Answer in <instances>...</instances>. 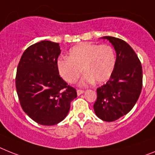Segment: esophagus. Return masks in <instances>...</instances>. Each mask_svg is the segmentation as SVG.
<instances>
[{
    "mask_svg": "<svg viewBox=\"0 0 155 155\" xmlns=\"http://www.w3.org/2000/svg\"><path fill=\"white\" fill-rule=\"evenodd\" d=\"M84 92V90H77V94L78 95H80L81 94H83Z\"/></svg>",
    "mask_w": 155,
    "mask_h": 155,
    "instance_id": "obj_1",
    "label": "esophagus"
}]
</instances>
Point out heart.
<instances>
[{
    "instance_id": "heart-1",
    "label": "heart",
    "mask_w": 155,
    "mask_h": 155,
    "mask_svg": "<svg viewBox=\"0 0 155 155\" xmlns=\"http://www.w3.org/2000/svg\"><path fill=\"white\" fill-rule=\"evenodd\" d=\"M116 53L111 45L81 42L71 48L68 58L58 61L59 74L67 83L74 84L82 74L85 73L81 85L95 81L102 84L107 81L114 72L116 65Z\"/></svg>"
}]
</instances>
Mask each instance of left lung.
Returning <instances> with one entry per match:
<instances>
[{
    "mask_svg": "<svg viewBox=\"0 0 155 155\" xmlns=\"http://www.w3.org/2000/svg\"><path fill=\"white\" fill-rule=\"evenodd\" d=\"M114 45L117 61L114 72L106 84L97 88L94 110L104 121L111 122L132 110L140 97L143 87L141 62L124 40L105 36Z\"/></svg>",
    "mask_w": 155,
    "mask_h": 155,
    "instance_id": "obj_1",
    "label": "left lung"
}]
</instances>
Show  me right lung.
<instances>
[{"label": "right lung", "mask_w": 155, "mask_h": 155, "mask_svg": "<svg viewBox=\"0 0 155 155\" xmlns=\"http://www.w3.org/2000/svg\"><path fill=\"white\" fill-rule=\"evenodd\" d=\"M59 43L41 41L23 52L15 76V87L22 109L41 125H55L68 115L76 90L59 75Z\"/></svg>", "instance_id": "right-lung-1"}]
</instances>
